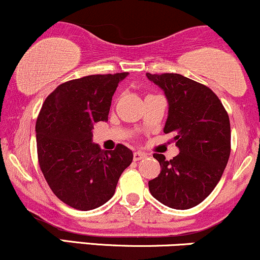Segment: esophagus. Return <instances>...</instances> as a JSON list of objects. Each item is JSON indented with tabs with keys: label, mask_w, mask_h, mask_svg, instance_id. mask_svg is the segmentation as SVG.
Listing matches in <instances>:
<instances>
[{
	"label": "esophagus",
	"mask_w": 260,
	"mask_h": 260,
	"mask_svg": "<svg viewBox=\"0 0 260 260\" xmlns=\"http://www.w3.org/2000/svg\"><path fill=\"white\" fill-rule=\"evenodd\" d=\"M145 156H147V155H145L144 153H142V151H136V153L133 154V159H134V161H139V160L144 159Z\"/></svg>",
	"instance_id": "esophagus-1"
}]
</instances>
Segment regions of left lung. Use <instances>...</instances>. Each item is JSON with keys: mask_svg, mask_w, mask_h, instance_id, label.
I'll use <instances>...</instances> for the list:
<instances>
[{"mask_svg": "<svg viewBox=\"0 0 260 260\" xmlns=\"http://www.w3.org/2000/svg\"><path fill=\"white\" fill-rule=\"evenodd\" d=\"M147 78L165 94L169 104L164 133H174L180 154L168 161L154 154L161 171L149 181L156 201L178 210L193 208L213 192L231 150L230 120L221 101L208 86L177 73Z\"/></svg>", "mask_w": 260, "mask_h": 260, "instance_id": "8db88e82", "label": "left lung"}]
</instances>
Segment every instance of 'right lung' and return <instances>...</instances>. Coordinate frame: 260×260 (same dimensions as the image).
<instances>
[{"label": "right lung", "instance_id": "right-lung-1", "mask_svg": "<svg viewBox=\"0 0 260 260\" xmlns=\"http://www.w3.org/2000/svg\"><path fill=\"white\" fill-rule=\"evenodd\" d=\"M128 73L94 74L58 85L45 100L35 132L39 165L55 196L78 210H91L115 194L133 153L118 144L92 143L94 123L109 120L118 83Z\"/></svg>", "mask_w": 260, "mask_h": 260}]
</instances>
